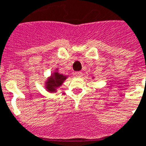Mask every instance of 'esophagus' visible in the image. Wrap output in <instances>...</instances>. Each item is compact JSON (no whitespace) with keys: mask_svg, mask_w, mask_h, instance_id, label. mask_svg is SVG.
Here are the masks:
<instances>
[{"mask_svg":"<svg viewBox=\"0 0 146 146\" xmlns=\"http://www.w3.org/2000/svg\"><path fill=\"white\" fill-rule=\"evenodd\" d=\"M82 72H74V76L75 77H78V78H80L82 77Z\"/></svg>","mask_w":146,"mask_h":146,"instance_id":"34e87169","label":"esophagus"}]
</instances>
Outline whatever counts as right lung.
<instances>
[{
	"instance_id": "1",
	"label": "right lung",
	"mask_w": 146,
	"mask_h": 146,
	"mask_svg": "<svg viewBox=\"0 0 146 146\" xmlns=\"http://www.w3.org/2000/svg\"><path fill=\"white\" fill-rule=\"evenodd\" d=\"M66 78H67V76L65 75H63L57 72H54V74L46 82L45 86L47 91L50 92H56L57 88H59L62 85Z\"/></svg>"
}]
</instances>
